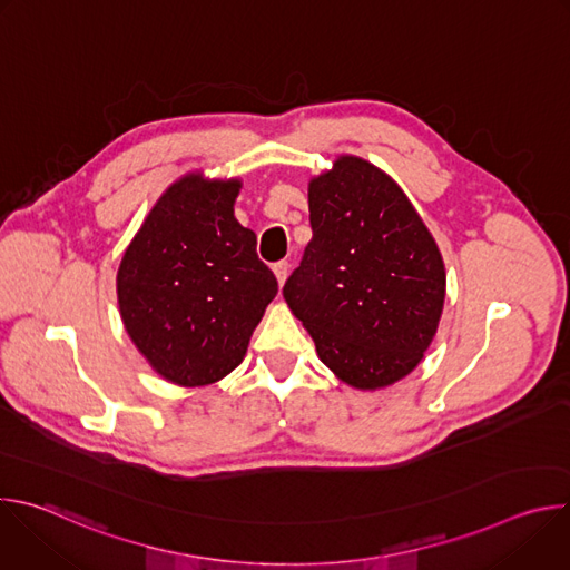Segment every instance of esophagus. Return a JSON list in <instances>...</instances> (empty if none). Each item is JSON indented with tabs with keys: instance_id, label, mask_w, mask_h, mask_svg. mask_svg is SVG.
Listing matches in <instances>:
<instances>
[{
	"instance_id": "obj_1",
	"label": "esophagus",
	"mask_w": 570,
	"mask_h": 570,
	"mask_svg": "<svg viewBox=\"0 0 570 570\" xmlns=\"http://www.w3.org/2000/svg\"><path fill=\"white\" fill-rule=\"evenodd\" d=\"M273 273H275L279 286H284V282H286V277H288V262H277V264L273 266Z\"/></svg>"
}]
</instances>
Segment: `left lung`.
<instances>
[{"mask_svg":"<svg viewBox=\"0 0 570 570\" xmlns=\"http://www.w3.org/2000/svg\"><path fill=\"white\" fill-rule=\"evenodd\" d=\"M313 238L284 299L341 381L376 390L411 374L444 306V262L399 185L343 155L308 183Z\"/></svg>","mask_w":570,"mask_h":570,"instance_id":"left-lung-1","label":"left lung"}]
</instances>
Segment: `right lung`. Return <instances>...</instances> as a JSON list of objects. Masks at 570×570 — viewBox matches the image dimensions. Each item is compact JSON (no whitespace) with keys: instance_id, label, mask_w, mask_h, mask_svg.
Returning <instances> with one entry per match:
<instances>
[{"instance_id":"obj_1","label":"right lung","mask_w":570,"mask_h":570,"mask_svg":"<svg viewBox=\"0 0 570 570\" xmlns=\"http://www.w3.org/2000/svg\"><path fill=\"white\" fill-rule=\"evenodd\" d=\"M238 180L189 174L148 212L124 253V327L150 367L185 387L227 376L277 295L257 236L234 218Z\"/></svg>"}]
</instances>
